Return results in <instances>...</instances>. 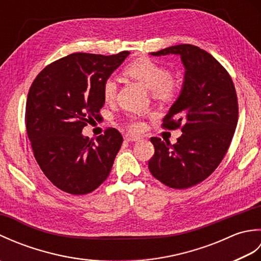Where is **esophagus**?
I'll use <instances>...</instances> for the list:
<instances>
[{
	"label": "esophagus",
	"mask_w": 261,
	"mask_h": 261,
	"mask_svg": "<svg viewBox=\"0 0 261 261\" xmlns=\"http://www.w3.org/2000/svg\"><path fill=\"white\" fill-rule=\"evenodd\" d=\"M124 140L127 141V142H136V141H139L140 138L136 137V136H131V135H125Z\"/></svg>",
	"instance_id": "obj_1"
}]
</instances>
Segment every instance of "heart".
Wrapping results in <instances>:
<instances>
[{
	"label": "heart",
	"instance_id": "heart-1",
	"mask_svg": "<svg viewBox=\"0 0 261 261\" xmlns=\"http://www.w3.org/2000/svg\"><path fill=\"white\" fill-rule=\"evenodd\" d=\"M124 73L132 79L141 82L151 91L152 96L160 101H170L175 98L179 92L180 83L178 79L171 75L167 68L150 58L142 57L135 60L134 63L126 66ZM116 90H118V85L114 77H108L104 81L102 87L105 101H113L116 95ZM127 127L131 132H139L143 129V124L137 116H131Z\"/></svg>",
	"mask_w": 261,
	"mask_h": 261
}]
</instances>
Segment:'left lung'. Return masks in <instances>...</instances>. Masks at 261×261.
Listing matches in <instances>:
<instances>
[{
  "mask_svg": "<svg viewBox=\"0 0 261 261\" xmlns=\"http://www.w3.org/2000/svg\"><path fill=\"white\" fill-rule=\"evenodd\" d=\"M179 55L185 79L177 101L163 120V127L182 135L175 145L152 137L154 153L148 167L166 186L184 190L206 179L228 152L238 123V97L228 71L207 51L177 45L152 56Z\"/></svg>",
  "mask_w": 261,
  "mask_h": 261,
  "instance_id": "8db88e82",
  "label": "left lung"
}]
</instances>
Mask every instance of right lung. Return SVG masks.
Segmentation results:
<instances>
[{"mask_svg": "<svg viewBox=\"0 0 261 261\" xmlns=\"http://www.w3.org/2000/svg\"><path fill=\"white\" fill-rule=\"evenodd\" d=\"M129 54H70L33 81L25 105L27 135L39 167L59 190L85 195L110 175L123 138L108 127L94 141L82 130L101 119L103 83Z\"/></svg>", "mask_w": 261, "mask_h": 261, "instance_id": "obj_1", "label": "right lung"}]
</instances>
